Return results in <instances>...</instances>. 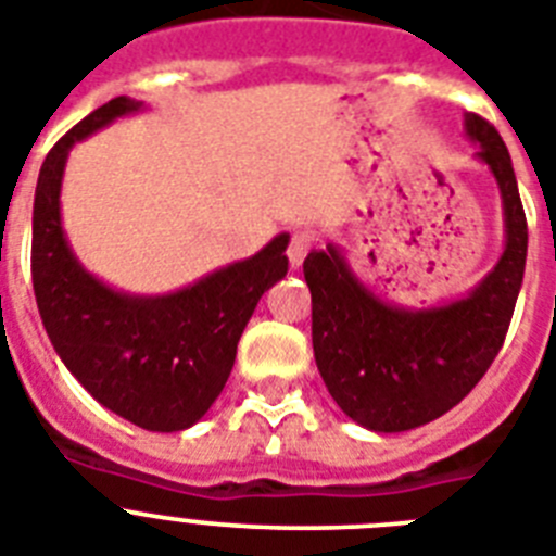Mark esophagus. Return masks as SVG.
<instances>
[{
    "label": "esophagus",
    "mask_w": 556,
    "mask_h": 556,
    "mask_svg": "<svg viewBox=\"0 0 556 556\" xmlns=\"http://www.w3.org/2000/svg\"><path fill=\"white\" fill-rule=\"evenodd\" d=\"M311 245H314V237H311V231H296V235L291 237V245H288V260H291L293 268H300L302 260H305L307 251H311Z\"/></svg>",
    "instance_id": "1"
}]
</instances>
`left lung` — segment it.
Wrapping results in <instances>:
<instances>
[{"label":"left lung","mask_w":556,"mask_h":556,"mask_svg":"<svg viewBox=\"0 0 556 556\" xmlns=\"http://www.w3.org/2000/svg\"><path fill=\"white\" fill-rule=\"evenodd\" d=\"M464 129L497 180L506 226L501 260L472 291L446 305H393L353 274L336 242L311 251L302 265L321 381L342 413L372 432L435 421L472 393L503 348L523 286L529 228L508 149L475 112H466Z\"/></svg>","instance_id":"1"}]
</instances>
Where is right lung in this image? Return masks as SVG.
<instances>
[{"label":"right lung","mask_w":556,"mask_h":556,"mask_svg":"<svg viewBox=\"0 0 556 556\" xmlns=\"http://www.w3.org/2000/svg\"><path fill=\"white\" fill-rule=\"evenodd\" d=\"M138 110L141 101L112 98L41 163L33 200V291L55 353L98 404L149 432H180L223 393L256 302L288 274L291 237L277 235L249 260L163 296H135L92 277L62 228L64 166L78 141Z\"/></svg>","instance_id":"obj_1"}]
</instances>
